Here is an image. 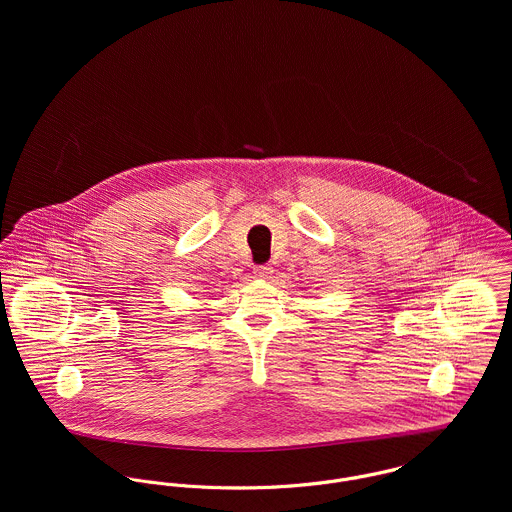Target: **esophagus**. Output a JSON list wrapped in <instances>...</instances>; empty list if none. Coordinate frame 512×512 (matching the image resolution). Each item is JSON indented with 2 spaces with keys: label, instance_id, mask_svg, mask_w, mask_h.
<instances>
[{
  "label": "esophagus",
  "instance_id": "esophagus-1",
  "mask_svg": "<svg viewBox=\"0 0 512 512\" xmlns=\"http://www.w3.org/2000/svg\"><path fill=\"white\" fill-rule=\"evenodd\" d=\"M254 274H256L258 278H262V280H270L272 274H274V270H272L270 266H256V268H254Z\"/></svg>",
  "mask_w": 512,
  "mask_h": 512
}]
</instances>
